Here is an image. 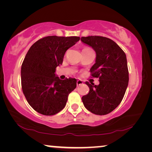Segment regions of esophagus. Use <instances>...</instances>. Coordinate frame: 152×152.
<instances>
[{
  "instance_id": "esophagus-1",
  "label": "esophagus",
  "mask_w": 152,
  "mask_h": 152,
  "mask_svg": "<svg viewBox=\"0 0 152 152\" xmlns=\"http://www.w3.org/2000/svg\"><path fill=\"white\" fill-rule=\"evenodd\" d=\"M83 84V81H82V80H80V79L77 80V86L81 85V84Z\"/></svg>"
}]
</instances>
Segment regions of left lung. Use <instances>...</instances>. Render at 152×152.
Wrapping results in <instances>:
<instances>
[{"instance_id": "1", "label": "left lung", "mask_w": 152, "mask_h": 152, "mask_svg": "<svg viewBox=\"0 0 152 152\" xmlns=\"http://www.w3.org/2000/svg\"><path fill=\"white\" fill-rule=\"evenodd\" d=\"M82 42L96 52L91 72L99 78V84L86 82L90 91L82 97L87 110L98 115L109 114L119 106L129 83L127 58L124 51L109 38L101 36L82 37Z\"/></svg>"}]
</instances>
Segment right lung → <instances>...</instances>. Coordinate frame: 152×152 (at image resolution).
I'll list each match as a JSON object with an SVG mask.
<instances>
[{
  "label": "right lung",
  "mask_w": 152,
  "mask_h": 152,
  "mask_svg": "<svg viewBox=\"0 0 152 152\" xmlns=\"http://www.w3.org/2000/svg\"><path fill=\"white\" fill-rule=\"evenodd\" d=\"M79 40L76 36H48L33 43L25 56L20 70L23 92L30 106L40 114H57L76 88L75 78L61 80L56 70L67 50Z\"/></svg>",
  "instance_id": "obj_1"
}]
</instances>
